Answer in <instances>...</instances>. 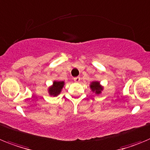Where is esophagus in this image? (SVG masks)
Listing matches in <instances>:
<instances>
[{"label":"esophagus","mask_w":150,"mask_h":150,"mask_svg":"<svg viewBox=\"0 0 150 150\" xmlns=\"http://www.w3.org/2000/svg\"><path fill=\"white\" fill-rule=\"evenodd\" d=\"M80 80H81L80 77H76V78H75V79H74V81H75V82H79V81H80Z\"/></svg>","instance_id":"obj_1"}]
</instances>
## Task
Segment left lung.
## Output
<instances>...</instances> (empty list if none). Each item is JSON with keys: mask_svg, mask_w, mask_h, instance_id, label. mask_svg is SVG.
Returning <instances> with one entry per match:
<instances>
[{"mask_svg": "<svg viewBox=\"0 0 150 150\" xmlns=\"http://www.w3.org/2000/svg\"><path fill=\"white\" fill-rule=\"evenodd\" d=\"M90 88H91V91H93V93H96V94H100V93H102L103 90V87L97 81H92L91 84H90Z\"/></svg>", "mask_w": 150, "mask_h": 150, "instance_id": "1", "label": "left lung"}]
</instances>
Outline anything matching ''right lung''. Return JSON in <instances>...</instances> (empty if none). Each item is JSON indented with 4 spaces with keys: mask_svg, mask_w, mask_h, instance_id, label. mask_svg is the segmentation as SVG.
Masks as SVG:
<instances>
[{
    "mask_svg": "<svg viewBox=\"0 0 150 150\" xmlns=\"http://www.w3.org/2000/svg\"><path fill=\"white\" fill-rule=\"evenodd\" d=\"M64 85L65 82L63 81H54L53 82V84L48 88V93L50 96L57 97L61 93Z\"/></svg>",
    "mask_w": 150,
    "mask_h": 150,
    "instance_id": "right-lung-1",
    "label": "right lung"
}]
</instances>
